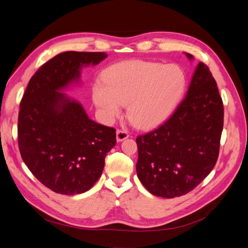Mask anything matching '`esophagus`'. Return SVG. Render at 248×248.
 <instances>
[{
  "instance_id": "1",
  "label": "esophagus",
  "mask_w": 248,
  "mask_h": 248,
  "mask_svg": "<svg viewBox=\"0 0 248 248\" xmlns=\"http://www.w3.org/2000/svg\"><path fill=\"white\" fill-rule=\"evenodd\" d=\"M129 137V134L125 130H117V141H123L124 140H126L127 138Z\"/></svg>"
}]
</instances>
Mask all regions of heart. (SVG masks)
I'll return each mask as SVG.
<instances>
[{
	"label": "heart",
	"instance_id": "obj_1",
	"mask_svg": "<svg viewBox=\"0 0 248 248\" xmlns=\"http://www.w3.org/2000/svg\"><path fill=\"white\" fill-rule=\"evenodd\" d=\"M104 82H96L93 99L106 122L117 119L127 104V117L139 128L159 125L175 110L186 89V76L175 64L134 60L110 66Z\"/></svg>",
	"mask_w": 248,
	"mask_h": 248
}]
</instances>
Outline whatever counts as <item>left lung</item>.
Returning <instances> with one entry per match:
<instances>
[{"label": "left lung", "instance_id": "1", "mask_svg": "<svg viewBox=\"0 0 248 248\" xmlns=\"http://www.w3.org/2000/svg\"><path fill=\"white\" fill-rule=\"evenodd\" d=\"M222 127L223 104L216 81L208 66L200 62L174 114L157 129L137 138L141 184L154 196L167 199L196 188L218 158Z\"/></svg>", "mask_w": 248, "mask_h": 248}]
</instances>
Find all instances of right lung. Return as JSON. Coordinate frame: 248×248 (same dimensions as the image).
Returning a JSON list of instances; mask_svg holds the SVG:
<instances>
[{"mask_svg":"<svg viewBox=\"0 0 248 248\" xmlns=\"http://www.w3.org/2000/svg\"><path fill=\"white\" fill-rule=\"evenodd\" d=\"M106 52L65 51L43 64L20 101L18 147L39 181L57 193L86 192L102 174L116 130L94 122L64 90L80 81L82 67L97 65Z\"/></svg>","mask_w":248,"mask_h":248,"instance_id":"1","label":"right lung"}]
</instances>
